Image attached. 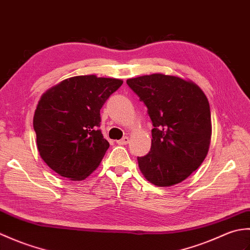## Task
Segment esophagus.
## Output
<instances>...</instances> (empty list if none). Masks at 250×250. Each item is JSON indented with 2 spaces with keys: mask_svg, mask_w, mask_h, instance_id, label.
Wrapping results in <instances>:
<instances>
[{
  "mask_svg": "<svg viewBox=\"0 0 250 250\" xmlns=\"http://www.w3.org/2000/svg\"><path fill=\"white\" fill-rule=\"evenodd\" d=\"M128 143H129V137L128 136H125V137H122L121 140L117 141V144H118V145H126Z\"/></svg>",
  "mask_w": 250,
  "mask_h": 250,
  "instance_id": "34e87169",
  "label": "esophagus"
}]
</instances>
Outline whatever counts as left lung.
<instances>
[{
	"instance_id": "obj_1",
	"label": "left lung",
	"mask_w": 250,
	"mask_h": 250,
	"mask_svg": "<svg viewBox=\"0 0 250 250\" xmlns=\"http://www.w3.org/2000/svg\"><path fill=\"white\" fill-rule=\"evenodd\" d=\"M126 83L146 105L153 125L150 151L137 157L141 172L158 187L182 183L208 152L211 121L206 95L193 82L160 73Z\"/></svg>"
}]
</instances>
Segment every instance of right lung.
<instances>
[{
  "mask_svg": "<svg viewBox=\"0 0 250 250\" xmlns=\"http://www.w3.org/2000/svg\"><path fill=\"white\" fill-rule=\"evenodd\" d=\"M122 83L95 75L75 76L42 95L33 128L37 149L52 171L83 180L99 167L109 147L99 129L100 109Z\"/></svg>",
  "mask_w": 250,
  "mask_h": 250,
  "instance_id": "obj_1",
  "label": "right lung"
}]
</instances>
